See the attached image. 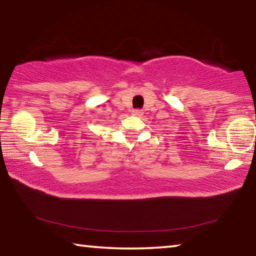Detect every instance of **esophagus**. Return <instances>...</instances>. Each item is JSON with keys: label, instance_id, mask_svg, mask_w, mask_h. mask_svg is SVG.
Here are the masks:
<instances>
[{"label": "esophagus", "instance_id": "34e87169", "mask_svg": "<svg viewBox=\"0 0 256 256\" xmlns=\"http://www.w3.org/2000/svg\"><path fill=\"white\" fill-rule=\"evenodd\" d=\"M132 114H134V116H142V110H139V109H136V110H133V111H132Z\"/></svg>", "mask_w": 256, "mask_h": 256}]
</instances>
